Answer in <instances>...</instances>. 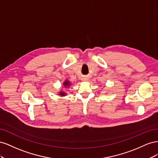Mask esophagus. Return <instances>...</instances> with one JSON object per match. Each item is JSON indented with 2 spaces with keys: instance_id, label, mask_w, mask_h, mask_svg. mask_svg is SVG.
<instances>
[{
  "instance_id": "obj_1",
  "label": "esophagus",
  "mask_w": 158,
  "mask_h": 158,
  "mask_svg": "<svg viewBox=\"0 0 158 158\" xmlns=\"http://www.w3.org/2000/svg\"><path fill=\"white\" fill-rule=\"evenodd\" d=\"M83 80H84V81H87V80H88V78H84V79H83Z\"/></svg>"
}]
</instances>
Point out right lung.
<instances>
[{
	"label": "right lung",
	"mask_w": 158,
	"mask_h": 158,
	"mask_svg": "<svg viewBox=\"0 0 158 158\" xmlns=\"http://www.w3.org/2000/svg\"><path fill=\"white\" fill-rule=\"evenodd\" d=\"M70 85V82H69V81H65V82L64 83V85H65L66 87L69 86ZM60 95H62V96H64V95H65L66 94H65V93H64V92H60Z\"/></svg>",
	"instance_id": "add662e5"
}]
</instances>
